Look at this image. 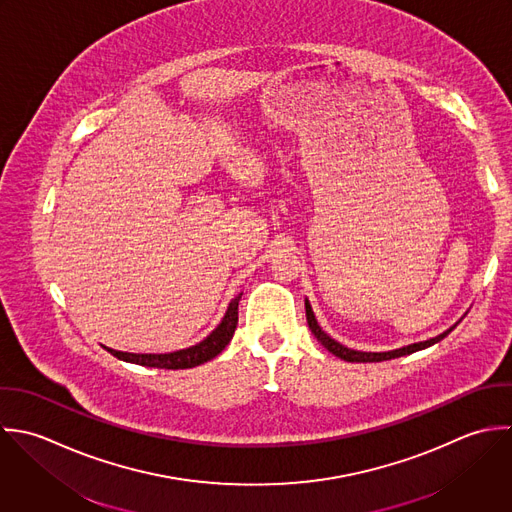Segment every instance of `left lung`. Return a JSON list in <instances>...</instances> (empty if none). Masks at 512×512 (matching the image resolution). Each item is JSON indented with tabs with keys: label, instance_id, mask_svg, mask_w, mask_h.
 <instances>
[{
	"label": "left lung",
	"instance_id": "1",
	"mask_svg": "<svg viewBox=\"0 0 512 512\" xmlns=\"http://www.w3.org/2000/svg\"><path fill=\"white\" fill-rule=\"evenodd\" d=\"M306 318H308V326H310L312 334L318 338V341H320L328 351H332L336 357H340L343 361H357V363H361V361H363V363H367V361H369V363H371V361H385V359L409 355V353H415V351H419V349L431 347V345H435L437 341L447 338V336L457 328V324H459V322H457V324L451 326L447 332H443V334H439V336H435V338H431V340L409 343V345H403V347H397V349H391V351H357V349H351V347L341 345L340 341L334 340L332 336H328V334L320 328V324H318V320H316V316H314V310H312L308 298H306Z\"/></svg>",
	"mask_w": 512,
	"mask_h": 512
}]
</instances>
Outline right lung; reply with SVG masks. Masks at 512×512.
Instances as JSON below:
<instances>
[{
  "mask_svg": "<svg viewBox=\"0 0 512 512\" xmlns=\"http://www.w3.org/2000/svg\"><path fill=\"white\" fill-rule=\"evenodd\" d=\"M240 298H242V294L232 298L224 318L220 320V324L204 340L198 341L190 347L176 349L171 353H129V351H119V349H111V347H105V345L103 347L109 353H113L117 359L137 363V365H145V367H159V369L196 367V365L206 363L212 357H216L228 345V341L232 340L236 324H238V302H240Z\"/></svg>",
  "mask_w": 512,
  "mask_h": 512,
  "instance_id": "right-lung-1",
  "label": "right lung"
}]
</instances>
